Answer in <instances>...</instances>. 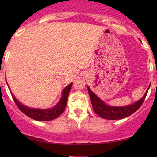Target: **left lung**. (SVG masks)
<instances>
[{
  "mask_svg": "<svg viewBox=\"0 0 157 157\" xmlns=\"http://www.w3.org/2000/svg\"><path fill=\"white\" fill-rule=\"evenodd\" d=\"M149 86V88H150ZM148 88V90H149ZM89 95H90V99H91L92 105H93V111L95 113L97 114L101 118H105V119L109 120H117L124 118L125 117L129 116L132 115L134 112H135L141 105L143 104L145 98L147 94L148 90L144 94V96L141 98L139 101L136 102L135 103L132 105H127V106H121V107H115L107 105L105 102H102L91 90L90 87H87Z\"/></svg>",
  "mask_w": 157,
  "mask_h": 157,
  "instance_id": "1",
  "label": "left lung"
}]
</instances>
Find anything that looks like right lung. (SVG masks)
I'll list each match as a JSON object with an SVG mask.
<instances>
[{
  "label": "right lung",
  "instance_id": "obj_1",
  "mask_svg": "<svg viewBox=\"0 0 157 157\" xmlns=\"http://www.w3.org/2000/svg\"><path fill=\"white\" fill-rule=\"evenodd\" d=\"M7 82V80H6ZM8 86V85H7ZM71 86H72V83H70L68 86H66L62 92V96H61V100L59 101L58 104L55 105V107L49 109H31L27 106L22 105L20 102H18L17 99L14 97L13 94L12 97L13 101L15 102L16 105L18 107L19 109L25 115L29 116V118H33V119L36 120V121H51L55 118H58L59 115L64 112V109H65L66 105H67V98H68V95L71 90Z\"/></svg>",
  "mask_w": 157,
  "mask_h": 157
}]
</instances>
